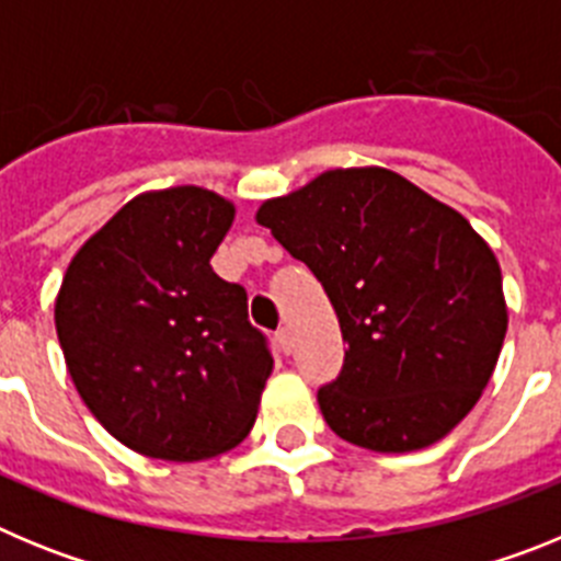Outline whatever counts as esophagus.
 Masks as SVG:
<instances>
[{
	"label": "esophagus",
	"mask_w": 561,
	"mask_h": 561,
	"mask_svg": "<svg viewBox=\"0 0 561 561\" xmlns=\"http://www.w3.org/2000/svg\"><path fill=\"white\" fill-rule=\"evenodd\" d=\"M275 340H277V348L284 351V354H289V351H291V331L289 329H277Z\"/></svg>",
	"instance_id": "1"
}]
</instances>
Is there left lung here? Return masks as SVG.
Returning a JSON list of instances; mask_svg holds the SVG:
<instances>
[{"label": "left lung", "mask_w": 561, "mask_h": 561, "mask_svg": "<svg viewBox=\"0 0 561 561\" xmlns=\"http://www.w3.org/2000/svg\"><path fill=\"white\" fill-rule=\"evenodd\" d=\"M304 261L340 320L345 362L317 401L342 440L413 453L453 433L508 329L492 247L388 168H334L255 213Z\"/></svg>", "instance_id": "obj_1"}]
</instances>
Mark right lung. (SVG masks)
Instances as JSON below:
<instances>
[{"label": "right lung", "mask_w": 561, "mask_h": 561, "mask_svg": "<svg viewBox=\"0 0 561 561\" xmlns=\"http://www.w3.org/2000/svg\"><path fill=\"white\" fill-rule=\"evenodd\" d=\"M236 205L196 185L134 196L69 261L56 297L67 370L108 435L148 458L238 447L272 374L244 286L210 266Z\"/></svg>", "instance_id": "right-lung-1"}]
</instances>
